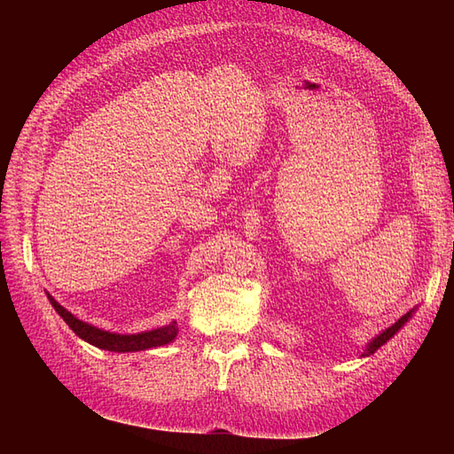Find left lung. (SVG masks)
<instances>
[{
	"instance_id": "obj_1",
	"label": "left lung",
	"mask_w": 454,
	"mask_h": 454,
	"mask_svg": "<svg viewBox=\"0 0 454 454\" xmlns=\"http://www.w3.org/2000/svg\"><path fill=\"white\" fill-rule=\"evenodd\" d=\"M413 312H415V309L413 310H409L407 314H403L402 316V318L400 320H397L395 324H392L388 329H384V332L382 333H379L373 340H371V342H367V348H365V352L362 354V356H371V354H373V352H377L382 345H384V342H387V340H390L397 332H400V329L405 325V322H409V318H411V316H413Z\"/></svg>"
}]
</instances>
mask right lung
Segmentation results:
<instances>
[{
  "label": "right lung",
  "mask_w": 454,
  "mask_h": 454,
  "mask_svg": "<svg viewBox=\"0 0 454 454\" xmlns=\"http://www.w3.org/2000/svg\"><path fill=\"white\" fill-rule=\"evenodd\" d=\"M51 305L54 307L60 314V318L74 329V333L87 340L89 345L98 347L102 350H109V352H138V350H147V348H157L162 345H168L172 342L180 332L176 322H170L162 327L151 329V332H142V333H134V335H119V333H112V332H104V329L90 325L83 320L75 318V316L66 310L60 303L54 301V297L51 294H47Z\"/></svg>",
  "instance_id": "right-lung-1"
}]
</instances>
